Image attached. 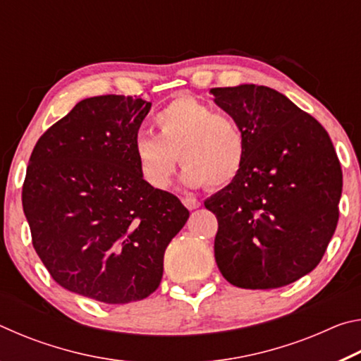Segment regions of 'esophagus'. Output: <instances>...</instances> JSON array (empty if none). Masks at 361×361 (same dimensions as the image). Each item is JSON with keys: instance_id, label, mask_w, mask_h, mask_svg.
Here are the masks:
<instances>
[{"instance_id": "esophagus-1", "label": "esophagus", "mask_w": 361, "mask_h": 361, "mask_svg": "<svg viewBox=\"0 0 361 361\" xmlns=\"http://www.w3.org/2000/svg\"><path fill=\"white\" fill-rule=\"evenodd\" d=\"M183 204H185L188 210H195L200 207V200L192 197V195H186V197H183Z\"/></svg>"}]
</instances>
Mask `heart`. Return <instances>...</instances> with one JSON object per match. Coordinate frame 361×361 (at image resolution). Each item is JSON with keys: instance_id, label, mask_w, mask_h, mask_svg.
Here are the masks:
<instances>
[{"instance_id": "b5f03b06", "label": "heart", "mask_w": 361, "mask_h": 361, "mask_svg": "<svg viewBox=\"0 0 361 361\" xmlns=\"http://www.w3.org/2000/svg\"><path fill=\"white\" fill-rule=\"evenodd\" d=\"M156 135H138L133 142L140 172L152 188L172 183L178 156L186 186L221 188L239 175L245 161L247 138L237 118L215 111L192 97H180L152 118Z\"/></svg>"}]
</instances>
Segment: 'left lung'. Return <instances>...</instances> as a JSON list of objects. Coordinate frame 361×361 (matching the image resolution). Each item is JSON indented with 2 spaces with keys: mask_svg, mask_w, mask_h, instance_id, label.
I'll use <instances>...</instances> for the list:
<instances>
[{
  "mask_svg": "<svg viewBox=\"0 0 361 361\" xmlns=\"http://www.w3.org/2000/svg\"><path fill=\"white\" fill-rule=\"evenodd\" d=\"M247 138L239 175L204 202L215 213V259L239 288L296 282L322 261L339 219L342 170L328 132L266 85L215 87Z\"/></svg>",
  "mask_w": 361,
  "mask_h": 361,
  "instance_id": "obj_1",
  "label": "left lung"
}]
</instances>
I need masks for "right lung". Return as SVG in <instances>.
Wrapping results in <instances>:
<instances>
[{"label": "right lung", "mask_w": 361, "mask_h": 361, "mask_svg": "<svg viewBox=\"0 0 361 361\" xmlns=\"http://www.w3.org/2000/svg\"><path fill=\"white\" fill-rule=\"evenodd\" d=\"M151 103L81 100L33 148L22 205L42 264L65 290L127 304L157 290L164 253L188 221L176 195L140 172L133 142Z\"/></svg>", "instance_id": "1"}]
</instances>
